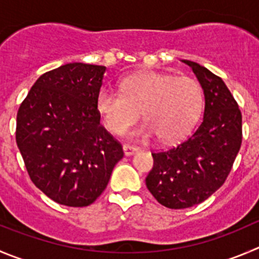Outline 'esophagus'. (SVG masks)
<instances>
[{
  "label": "esophagus",
  "mask_w": 259,
  "mask_h": 259,
  "mask_svg": "<svg viewBox=\"0 0 259 259\" xmlns=\"http://www.w3.org/2000/svg\"><path fill=\"white\" fill-rule=\"evenodd\" d=\"M123 151H124V155L130 156V155H134L135 152L139 151V147L132 146V145H123Z\"/></svg>",
  "instance_id": "1"
}]
</instances>
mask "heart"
I'll list each match as a JSON object with an SVG mask.
<instances>
[{
	"mask_svg": "<svg viewBox=\"0 0 259 259\" xmlns=\"http://www.w3.org/2000/svg\"><path fill=\"white\" fill-rule=\"evenodd\" d=\"M122 93L104 88L97 98V109L105 127L122 135L139 120H146L135 132L139 139L157 136L165 142L186 136L201 114L203 90L196 78L166 73H140L122 81Z\"/></svg>",
	"mask_w": 259,
	"mask_h": 259,
	"instance_id": "heart-1",
	"label": "heart"
}]
</instances>
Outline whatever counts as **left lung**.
Returning <instances> with one entry per match:
<instances>
[{
  "label": "left lung",
  "mask_w": 259,
  "mask_h": 259,
  "mask_svg": "<svg viewBox=\"0 0 259 259\" xmlns=\"http://www.w3.org/2000/svg\"><path fill=\"white\" fill-rule=\"evenodd\" d=\"M193 70L205 94V113L187 139L151 152L146 187L160 205L174 210L198 205L224 184L242 145V112L221 77L203 66Z\"/></svg>",
  "instance_id": "left-lung-1"
}]
</instances>
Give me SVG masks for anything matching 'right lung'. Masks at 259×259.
I'll return each mask as SVG.
<instances>
[{"label":"right lung","mask_w":259,"mask_h":259,"mask_svg":"<svg viewBox=\"0 0 259 259\" xmlns=\"http://www.w3.org/2000/svg\"><path fill=\"white\" fill-rule=\"evenodd\" d=\"M105 70L75 62L48 71L17 110L16 144L29 177L60 205L85 207L97 201L123 157L97 109Z\"/></svg>","instance_id":"right-lung-1"}]
</instances>
